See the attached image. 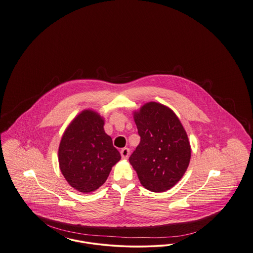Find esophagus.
Returning <instances> with one entry per match:
<instances>
[{
    "label": "esophagus",
    "instance_id": "esophagus-1",
    "mask_svg": "<svg viewBox=\"0 0 253 253\" xmlns=\"http://www.w3.org/2000/svg\"><path fill=\"white\" fill-rule=\"evenodd\" d=\"M121 155L123 159H127L130 155V150L128 148H123L121 151Z\"/></svg>",
    "mask_w": 253,
    "mask_h": 253
}]
</instances>
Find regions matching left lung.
<instances>
[{"label": "left lung", "mask_w": 253, "mask_h": 253, "mask_svg": "<svg viewBox=\"0 0 253 253\" xmlns=\"http://www.w3.org/2000/svg\"><path fill=\"white\" fill-rule=\"evenodd\" d=\"M140 143L129 158L142 186L155 193L173 187L185 173L191 146L180 121L170 109L149 102L134 113Z\"/></svg>", "instance_id": "1"}]
</instances>
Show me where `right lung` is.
Returning <instances> with one entry per match:
<instances>
[{
    "label": "right lung",
    "mask_w": 253,
    "mask_h": 253,
    "mask_svg": "<svg viewBox=\"0 0 253 253\" xmlns=\"http://www.w3.org/2000/svg\"><path fill=\"white\" fill-rule=\"evenodd\" d=\"M96 112L85 110L70 123L59 147V163L64 178L82 193L96 191L121 160L120 152L103 129Z\"/></svg>",
    "instance_id": "obj_1"
}]
</instances>
